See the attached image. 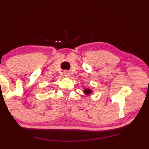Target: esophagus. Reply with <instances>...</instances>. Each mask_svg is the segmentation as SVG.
<instances>
[{
  "mask_svg": "<svg viewBox=\"0 0 149 149\" xmlns=\"http://www.w3.org/2000/svg\"><path fill=\"white\" fill-rule=\"evenodd\" d=\"M69 75H70V74H69V72H68V71H67V70L64 71V77H68Z\"/></svg>",
  "mask_w": 149,
  "mask_h": 149,
  "instance_id": "obj_1",
  "label": "esophagus"
}]
</instances>
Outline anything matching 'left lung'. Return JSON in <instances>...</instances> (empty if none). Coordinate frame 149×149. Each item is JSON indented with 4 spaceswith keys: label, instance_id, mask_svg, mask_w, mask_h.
<instances>
[{
    "label": "left lung",
    "instance_id": "left-lung-1",
    "mask_svg": "<svg viewBox=\"0 0 149 149\" xmlns=\"http://www.w3.org/2000/svg\"><path fill=\"white\" fill-rule=\"evenodd\" d=\"M83 92H84L85 94L89 95L91 94V93H92V90L89 88H85L84 89V90H83Z\"/></svg>",
    "mask_w": 149,
    "mask_h": 149
}]
</instances>
